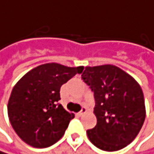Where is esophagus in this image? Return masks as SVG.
Returning a JSON list of instances; mask_svg holds the SVG:
<instances>
[{
    "mask_svg": "<svg viewBox=\"0 0 154 154\" xmlns=\"http://www.w3.org/2000/svg\"><path fill=\"white\" fill-rule=\"evenodd\" d=\"M86 112H87V109L84 107V108H82V109H81V110H80V111L78 113V115H79V116H82V115H84Z\"/></svg>",
    "mask_w": 154,
    "mask_h": 154,
    "instance_id": "1",
    "label": "esophagus"
}]
</instances>
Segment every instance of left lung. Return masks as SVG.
Returning a JSON list of instances; mask_svg holds the SVG:
<instances>
[{
    "label": "left lung",
    "instance_id": "1",
    "mask_svg": "<svg viewBox=\"0 0 154 154\" xmlns=\"http://www.w3.org/2000/svg\"><path fill=\"white\" fill-rule=\"evenodd\" d=\"M83 81L94 92L97 125L87 131L98 149L115 152L136 138L145 119L144 97L138 82L113 65L86 66Z\"/></svg>",
    "mask_w": 154,
    "mask_h": 154
}]
</instances>
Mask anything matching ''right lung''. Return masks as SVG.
Segmentation results:
<instances>
[{"instance_id":"add662e5","label":"right lung","mask_w":154,"mask_h":154,"mask_svg":"<svg viewBox=\"0 0 154 154\" xmlns=\"http://www.w3.org/2000/svg\"><path fill=\"white\" fill-rule=\"evenodd\" d=\"M83 69L44 64L27 72L15 84L8 101V116L25 143L46 148L63 137L75 115L58 103L60 88Z\"/></svg>"}]
</instances>
